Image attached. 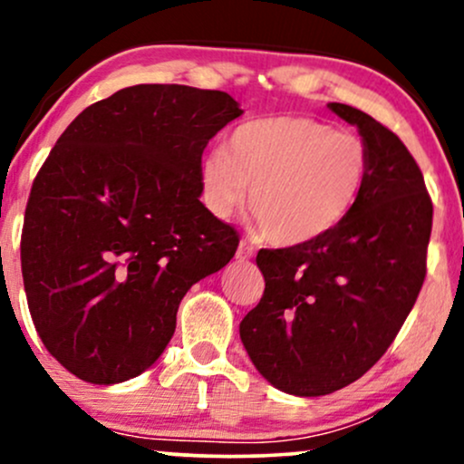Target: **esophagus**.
I'll return each instance as SVG.
<instances>
[{"instance_id": "1", "label": "esophagus", "mask_w": 464, "mask_h": 464, "mask_svg": "<svg viewBox=\"0 0 464 464\" xmlns=\"http://www.w3.org/2000/svg\"><path fill=\"white\" fill-rule=\"evenodd\" d=\"M255 255V250H253V246H250V244L246 242V239H242V242H239V246H237V253H236V257L239 259V262H246V259H250Z\"/></svg>"}]
</instances>
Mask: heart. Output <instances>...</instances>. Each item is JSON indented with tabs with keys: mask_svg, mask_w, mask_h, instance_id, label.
I'll use <instances>...</instances> for the list:
<instances>
[{
	"mask_svg": "<svg viewBox=\"0 0 464 464\" xmlns=\"http://www.w3.org/2000/svg\"><path fill=\"white\" fill-rule=\"evenodd\" d=\"M371 172L369 143L329 121L259 117L231 130L225 150L207 154L200 180L207 207L227 218L248 198V214L279 246L334 231L358 205Z\"/></svg>",
	"mask_w": 464,
	"mask_h": 464,
	"instance_id": "b5f03b06",
	"label": "heart"
}]
</instances>
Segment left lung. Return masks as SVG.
Here are the masks:
<instances>
[{
	"instance_id": "left-lung-1",
	"label": "left lung",
	"mask_w": 464,
	"mask_h": 464,
	"mask_svg": "<svg viewBox=\"0 0 464 464\" xmlns=\"http://www.w3.org/2000/svg\"><path fill=\"white\" fill-rule=\"evenodd\" d=\"M371 172L358 205L327 236L257 253L266 287L239 323L255 369L279 391L321 397L360 380L414 307L428 273L432 198L403 141L353 106Z\"/></svg>"
}]
</instances>
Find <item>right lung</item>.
<instances>
[{
  "label": "right lung",
  "mask_w": 464,
  "mask_h": 464,
  "mask_svg": "<svg viewBox=\"0 0 464 464\" xmlns=\"http://www.w3.org/2000/svg\"><path fill=\"white\" fill-rule=\"evenodd\" d=\"M239 115L225 92L135 84L87 106L41 165L21 275L36 334L80 380L152 366L189 287L236 255V228L200 202V159Z\"/></svg>",
  "instance_id": "1"
}]
</instances>
